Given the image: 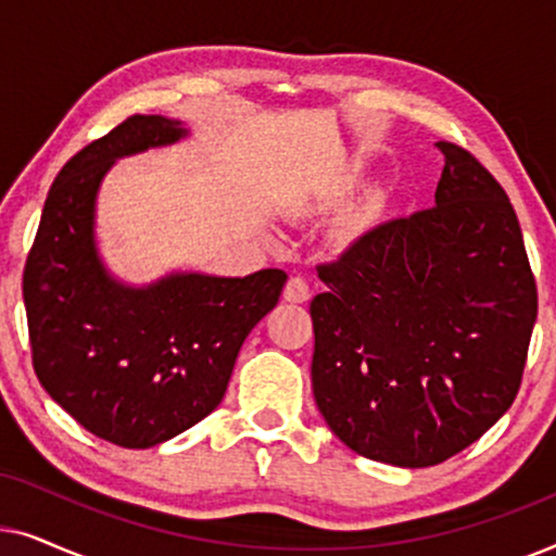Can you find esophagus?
<instances>
[{
  "label": "esophagus",
  "mask_w": 556,
  "mask_h": 556,
  "mask_svg": "<svg viewBox=\"0 0 556 556\" xmlns=\"http://www.w3.org/2000/svg\"><path fill=\"white\" fill-rule=\"evenodd\" d=\"M283 295H286V301H291V303H306L311 299V283L303 276H293L286 283Z\"/></svg>",
  "instance_id": "34e87169"
}]
</instances>
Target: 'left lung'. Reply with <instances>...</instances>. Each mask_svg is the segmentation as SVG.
I'll return each instance as SVG.
<instances>
[{"label":"left lung","instance_id":"1","mask_svg":"<svg viewBox=\"0 0 556 556\" xmlns=\"http://www.w3.org/2000/svg\"><path fill=\"white\" fill-rule=\"evenodd\" d=\"M435 204L318 265L311 382L326 425L369 460L438 466L511 407L536 280L504 187L458 143Z\"/></svg>","mask_w":556,"mask_h":556}]
</instances>
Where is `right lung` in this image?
<instances>
[{
  "label": "right lung",
  "mask_w": 556,
  "mask_h": 556,
  "mask_svg": "<svg viewBox=\"0 0 556 556\" xmlns=\"http://www.w3.org/2000/svg\"><path fill=\"white\" fill-rule=\"evenodd\" d=\"M181 134L169 118L134 113L80 149L52 181L22 276L37 379L75 422L121 447L159 445L207 417L288 280L278 268L189 273L136 291L105 276L93 245L105 169Z\"/></svg>",
  "instance_id": "1"
}]
</instances>
